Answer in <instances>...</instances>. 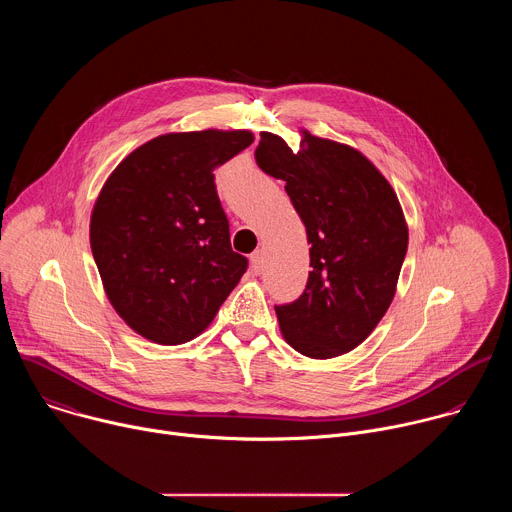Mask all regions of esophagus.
<instances>
[{"label": "esophagus", "instance_id": "obj_1", "mask_svg": "<svg viewBox=\"0 0 512 512\" xmlns=\"http://www.w3.org/2000/svg\"><path fill=\"white\" fill-rule=\"evenodd\" d=\"M251 267H253L255 273H259L263 269V251H255L251 255Z\"/></svg>", "mask_w": 512, "mask_h": 512}]
</instances>
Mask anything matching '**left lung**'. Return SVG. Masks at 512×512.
Here are the masks:
<instances>
[{"instance_id":"obj_1","label":"left lung","mask_w":512,"mask_h":512,"mask_svg":"<svg viewBox=\"0 0 512 512\" xmlns=\"http://www.w3.org/2000/svg\"><path fill=\"white\" fill-rule=\"evenodd\" d=\"M255 162L285 182L312 245L304 294L275 306L281 334L304 356H340L393 302L409 241L397 194L360 152L308 131L298 154L263 131Z\"/></svg>"}]
</instances>
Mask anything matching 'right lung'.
<instances>
[{"label":"right lung","mask_w":512,"mask_h":512,"mask_svg":"<svg viewBox=\"0 0 512 512\" xmlns=\"http://www.w3.org/2000/svg\"><path fill=\"white\" fill-rule=\"evenodd\" d=\"M251 143V131L166 133L105 182L91 214V249L111 306L143 338L192 340L247 271L212 172Z\"/></svg>","instance_id":"add662e5"}]
</instances>
